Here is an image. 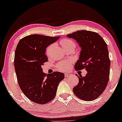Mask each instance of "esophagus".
Segmentation results:
<instances>
[{"label":"esophagus","mask_w":122,"mask_h":122,"mask_svg":"<svg viewBox=\"0 0 122 122\" xmlns=\"http://www.w3.org/2000/svg\"><path fill=\"white\" fill-rule=\"evenodd\" d=\"M71 76V74H70V73H65V77H69V76Z\"/></svg>","instance_id":"obj_1"}]
</instances>
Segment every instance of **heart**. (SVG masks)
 <instances>
[{
	"instance_id": "1",
	"label": "heart",
	"mask_w": 122,
	"mask_h": 122,
	"mask_svg": "<svg viewBox=\"0 0 122 122\" xmlns=\"http://www.w3.org/2000/svg\"><path fill=\"white\" fill-rule=\"evenodd\" d=\"M61 46L64 50L69 49V48H73L74 49L76 46V44L74 41L72 39H63L61 40L60 41ZM53 45H50L49 46H48L46 50V53L48 56H49L51 52V49L52 48ZM71 61H61L57 64V68L58 69L61 71H66L69 69V66H71Z\"/></svg>"
}]
</instances>
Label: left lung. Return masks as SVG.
Wrapping results in <instances>:
<instances>
[{
    "label": "left lung",
    "mask_w": 122,
    "mask_h": 122,
    "mask_svg": "<svg viewBox=\"0 0 122 122\" xmlns=\"http://www.w3.org/2000/svg\"><path fill=\"white\" fill-rule=\"evenodd\" d=\"M66 36L76 40L81 49L75 69L87 71L85 76L76 74L79 83L73 88V92L83 101H94L104 92L109 81L111 61L107 45L94 31L82 30Z\"/></svg>",
    "instance_id": "1"
}]
</instances>
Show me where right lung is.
<instances>
[{"instance_id":"add662e5","label":"right lung","mask_w":122,"mask_h":122,"mask_svg":"<svg viewBox=\"0 0 122 122\" xmlns=\"http://www.w3.org/2000/svg\"><path fill=\"white\" fill-rule=\"evenodd\" d=\"M59 38L32 34L20 40L16 46L14 63L18 84L25 96L37 104L52 101L58 84L64 78L63 73L47 75L41 68L48 61L46 49Z\"/></svg>"}]
</instances>
